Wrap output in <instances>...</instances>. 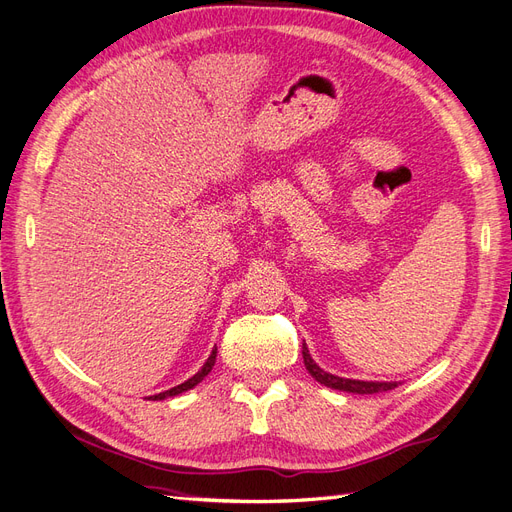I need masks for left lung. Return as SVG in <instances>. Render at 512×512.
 Masks as SVG:
<instances>
[{
  "label": "left lung",
  "instance_id": "obj_1",
  "mask_svg": "<svg viewBox=\"0 0 512 512\" xmlns=\"http://www.w3.org/2000/svg\"><path fill=\"white\" fill-rule=\"evenodd\" d=\"M303 363L307 367L309 374H312L320 384L329 386V389H337V391H346V393H359V395H374V393H382V391H391L399 382H365V380H352V378H339L329 374L316 365V361L309 356L307 346L303 344Z\"/></svg>",
  "mask_w": 512,
  "mask_h": 512
}]
</instances>
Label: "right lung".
<instances>
[{
	"instance_id": "right-lung-1",
	"label": "right lung",
	"mask_w": 512,
	"mask_h": 512,
	"mask_svg": "<svg viewBox=\"0 0 512 512\" xmlns=\"http://www.w3.org/2000/svg\"><path fill=\"white\" fill-rule=\"evenodd\" d=\"M215 356H218V348H213L211 350V356L209 359L205 361V365L200 367V371L198 374H194L190 380H185L183 384H177V386H173V389H168V391H164V393H158V395H151V397H147V399H151V401H158V399H166V397H175V395H179V393H185V391H190V389H194V386L203 380L209 371L213 369V365H215Z\"/></svg>"
}]
</instances>
